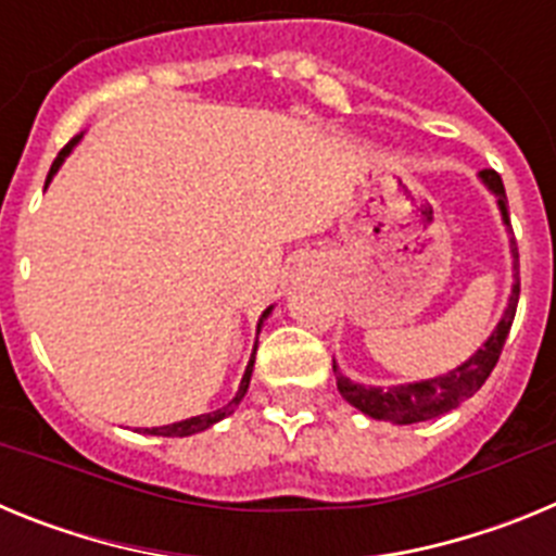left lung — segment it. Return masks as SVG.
<instances>
[{
	"instance_id": "left-lung-1",
	"label": "left lung",
	"mask_w": 556,
	"mask_h": 556,
	"mask_svg": "<svg viewBox=\"0 0 556 556\" xmlns=\"http://www.w3.org/2000/svg\"><path fill=\"white\" fill-rule=\"evenodd\" d=\"M481 184L488 186L490 194L495 198L501 211V223L507 225L509 230V208H507V191L501 184V175L493 169L479 172ZM513 233V230H509ZM509 253H513V289H509V303L501 314L498 326L493 328L484 345L462 362L454 370L443 372V376L424 378V381H409V384L397 387H365L356 384L345 372H339L337 362H333V372H337V390L339 395L345 397L348 404L356 406L358 412H365L372 420H387V424L409 426V424H424L431 417H440L445 412L456 409L462 401H468L473 392H479V387L488 381V376L493 372L495 362L501 356V348L507 342L509 328L515 320V308H518V294H520V278H518V244L515 239H509Z\"/></svg>"
}]
</instances>
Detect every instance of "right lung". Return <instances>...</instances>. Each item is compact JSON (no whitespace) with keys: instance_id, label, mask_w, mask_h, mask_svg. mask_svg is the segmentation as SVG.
Masks as SVG:
<instances>
[{"instance_id":"add662e5","label":"right lung","mask_w":556,"mask_h":556,"mask_svg":"<svg viewBox=\"0 0 556 556\" xmlns=\"http://www.w3.org/2000/svg\"><path fill=\"white\" fill-rule=\"evenodd\" d=\"M80 139H83V132H80V136H75V139L68 141V144L63 147L61 152H58L55 164H52V169H49V175H47V186H49V180L55 178L58 169H61V164H63V161H66V155H68V152H72V150H75L77 141H80ZM47 186H43V189H47ZM269 314H273V306L264 308V314H262V317H258V326H255V331H262L264 320H267ZM255 345H258V339H255ZM253 362H255V348H253V356H250V362H248V370H244L242 381H239V390H236V395L230 397V401L223 406V409L205 412V415L186 417V420H180V424H169V426H155V429H144V434H155V437H191V434H198V431L211 429V426L219 424L223 417L233 415V409H236V406H239V401H242L244 392H248V387H250V376H253Z\"/></svg>"}]
</instances>
